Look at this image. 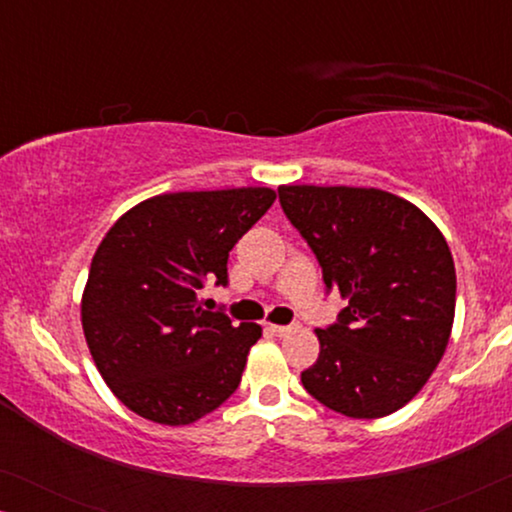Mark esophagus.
Returning <instances> with one entry per match:
<instances>
[{
  "label": "esophagus",
  "mask_w": 512,
  "mask_h": 512,
  "mask_svg": "<svg viewBox=\"0 0 512 512\" xmlns=\"http://www.w3.org/2000/svg\"><path fill=\"white\" fill-rule=\"evenodd\" d=\"M268 328H270V331L272 333H275V335H279V338H284V335H289V333H293V331H296V328L298 326H277V324H268Z\"/></svg>",
  "instance_id": "obj_1"
}]
</instances>
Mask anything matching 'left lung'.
I'll return each instance as SVG.
<instances>
[{"label": "left lung", "mask_w": 512, "mask_h": 512, "mask_svg": "<svg viewBox=\"0 0 512 512\" xmlns=\"http://www.w3.org/2000/svg\"><path fill=\"white\" fill-rule=\"evenodd\" d=\"M279 202L347 307L317 328L319 359L300 380L354 419L412 401L450 342L457 272L445 237L412 202L380 188L279 186Z\"/></svg>", "instance_id": "left-lung-1"}]
</instances>
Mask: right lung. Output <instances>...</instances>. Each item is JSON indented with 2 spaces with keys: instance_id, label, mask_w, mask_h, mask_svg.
Segmentation results:
<instances>
[{
  "instance_id": "add662e5",
  "label": "right lung",
  "mask_w": 512,
  "mask_h": 512,
  "mask_svg": "<svg viewBox=\"0 0 512 512\" xmlns=\"http://www.w3.org/2000/svg\"><path fill=\"white\" fill-rule=\"evenodd\" d=\"M261 186L165 193L128 209L97 247L81 298L88 349L114 396L139 417L184 426L240 387L258 324L200 307L228 284V254L268 212Z\"/></svg>"
}]
</instances>
